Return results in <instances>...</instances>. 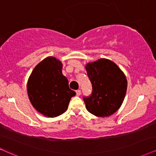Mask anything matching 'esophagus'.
Returning a JSON list of instances; mask_svg holds the SVG:
<instances>
[{"instance_id": "34e87169", "label": "esophagus", "mask_w": 156, "mask_h": 156, "mask_svg": "<svg viewBox=\"0 0 156 156\" xmlns=\"http://www.w3.org/2000/svg\"><path fill=\"white\" fill-rule=\"evenodd\" d=\"M76 92L77 96H80V94H81V90H76Z\"/></svg>"}]
</instances>
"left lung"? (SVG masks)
I'll return each mask as SVG.
<instances>
[{"mask_svg": "<svg viewBox=\"0 0 156 156\" xmlns=\"http://www.w3.org/2000/svg\"><path fill=\"white\" fill-rule=\"evenodd\" d=\"M92 85V93L84 96L86 109L96 117H109L121 106L127 91L123 72L112 61L99 59L86 66Z\"/></svg>", "mask_w": 156, "mask_h": 156, "instance_id": "8db88e82", "label": "left lung"}]
</instances>
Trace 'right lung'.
<instances>
[{
  "instance_id": "obj_1",
  "label": "right lung",
  "mask_w": 156,
  "mask_h": 156,
  "mask_svg": "<svg viewBox=\"0 0 156 156\" xmlns=\"http://www.w3.org/2000/svg\"><path fill=\"white\" fill-rule=\"evenodd\" d=\"M62 68L60 61L49 57L35 67L29 78V100L37 111L46 117H55L63 114L70 98L76 95L69 88Z\"/></svg>"
}]
</instances>
